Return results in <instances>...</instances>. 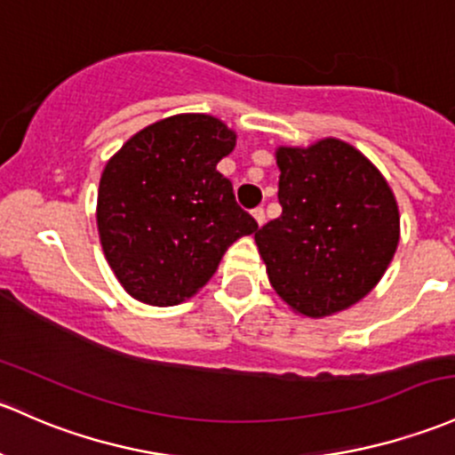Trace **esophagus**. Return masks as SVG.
I'll use <instances>...</instances> for the list:
<instances>
[{
    "label": "esophagus",
    "instance_id": "1",
    "mask_svg": "<svg viewBox=\"0 0 455 455\" xmlns=\"http://www.w3.org/2000/svg\"><path fill=\"white\" fill-rule=\"evenodd\" d=\"M252 218H255L257 227H264V222H266V212H264V209H261V207L252 209Z\"/></svg>",
    "mask_w": 455,
    "mask_h": 455
}]
</instances>
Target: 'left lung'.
<instances>
[{"label":"left lung","mask_w":455,"mask_h":455,"mask_svg":"<svg viewBox=\"0 0 455 455\" xmlns=\"http://www.w3.org/2000/svg\"><path fill=\"white\" fill-rule=\"evenodd\" d=\"M283 212L255 233L276 294L307 318L348 309L379 283L399 243V207L351 143L276 148Z\"/></svg>","instance_id":"obj_1"}]
</instances>
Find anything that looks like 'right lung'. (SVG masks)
<instances>
[{
	"label": "right lung",
	"instance_id": "obj_1",
	"mask_svg": "<svg viewBox=\"0 0 455 455\" xmlns=\"http://www.w3.org/2000/svg\"><path fill=\"white\" fill-rule=\"evenodd\" d=\"M235 132L203 113L172 115L132 135L108 159L98 189V231L108 266L141 303L194 296L233 242L257 231L215 165Z\"/></svg>",
	"mask_w": 455,
	"mask_h": 455
}]
</instances>
